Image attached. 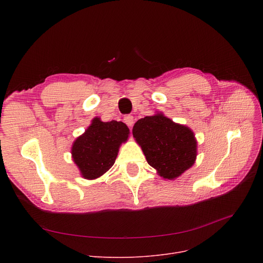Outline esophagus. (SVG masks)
I'll use <instances>...</instances> for the list:
<instances>
[{
  "mask_svg": "<svg viewBox=\"0 0 263 263\" xmlns=\"http://www.w3.org/2000/svg\"><path fill=\"white\" fill-rule=\"evenodd\" d=\"M123 120H124V122H126V124H128L129 127H132V126H133L134 118H133L132 115H126V116H124Z\"/></svg>",
  "mask_w": 263,
  "mask_h": 263,
  "instance_id": "1",
  "label": "esophagus"
}]
</instances>
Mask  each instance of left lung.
Listing matches in <instances>:
<instances>
[{"label":"left lung","mask_w":263,"mask_h":263,"mask_svg":"<svg viewBox=\"0 0 263 263\" xmlns=\"http://www.w3.org/2000/svg\"><path fill=\"white\" fill-rule=\"evenodd\" d=\"M150 166L165 179H175L195 162L197 143L187 127L163 114L137 120L132 130Z\"/></svg>","instance_id":"1"}]
</instances>
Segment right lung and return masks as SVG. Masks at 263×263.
<instances>
[{
	"label": "right lung",
	"instance_id": "obj_1",
	"mask_svg": "<svg viewBox=\"0 0 263 263\" xmlns=\"http://www.w3.org/2000/svg\"><path fill=\"white\" fill-rule=\"evenodd\" d=\"M129 128L121 121L95 118L85 133L76 140L71 154L85 179H96L113 166L118 148L128 140Z\"/></svg>",
	"mask_w": 263,
	"mask_h": 263
}]
</instances>
